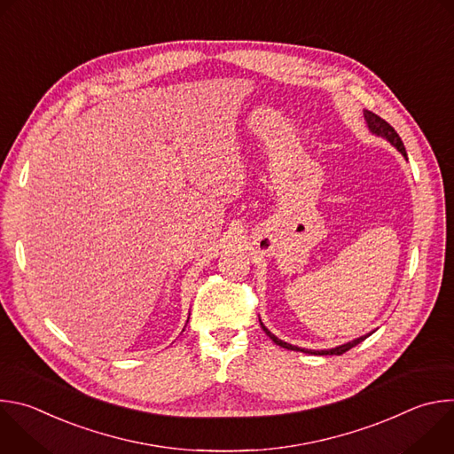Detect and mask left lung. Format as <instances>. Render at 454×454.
Instances as JSON below:
<instances>
[{
  "label": "left lung",
  "instance_id": "obj_1",
  "mask_svg": "<svg viewBox=\"0 0 454 454\" xmlns=\"http://www.w3.org/2000/svg\"><path fill=\"white\" fill-rule=\"evenodd\" d=\"M363 114H364V121H366V125H368V131L372 133V135H375V137H379V138H384L386 142H390L403 156H404V160H408V154H406V149H404V144H403V140H401V137L397 135V131L395 129L387 123L386 120H382L380 116H377L375 113H372V111H368V109H364L363 111ZM261 327L264 329V333L270 336V340L271 341H275L278 347H282V348H287V350H294V352H303V354H310V356H341V354H345L347 350H350V348H354L356 345H359L361 341H364L368 336H372L373 334V331L372 333H368V334H364V336H361V338H356V340H352V341H348V343H343V345H338V347H334V348H325V350H310V348H301V347H296V345H291V343H287V341H284V340H280V338H277L266 325L262 323V319H261Z\"/></svg>",
  "mask_w": 454,
  "mask_h": 454
}]
</instances>
